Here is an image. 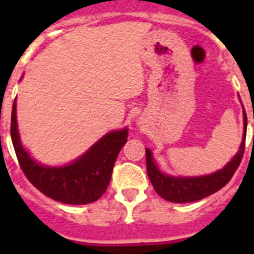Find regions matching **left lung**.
<instances>
[{
    "mask_svg": "<svg viewBox=\"0 0 254 254\" xmlns=\"http://www.w3.org/2000/svg\"><path fill=\"white\" fill-rule=\"evenodd\" d=\"M247 137V116L244 115V133L239 151L221 170L200 177L169 175L161 171L150 149H146V170L151 185L159 196L173 203H190L200 200L223 189L233 177L244 154Z\"/></svg>",
    "mask_w": 254,
    "mask_h": 254,
    "instance_id": "left-lung-1",
    "label": "left lung"
}]
</instances>
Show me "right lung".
<instances>
[{"label":"right lung","mask_w":254,"mask_h":254,"mask_svg":"<svg viewBox=\"0 0 254 254\" xmlns=\"http://www.w3.org/2000/svg\"><path fill=\"white\" fill-rule=\"evenodd\" d=\"M11 141L18 162L31 183L46 196L65 204H88L101 197L111 182L120 150L127 141V129L112 130L84 154L63 166L37 162L21 142L17 124V100L11 109Z\"/></svg>","instance_id":"obj_1"}]
</instances>
